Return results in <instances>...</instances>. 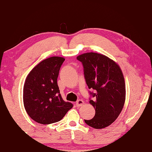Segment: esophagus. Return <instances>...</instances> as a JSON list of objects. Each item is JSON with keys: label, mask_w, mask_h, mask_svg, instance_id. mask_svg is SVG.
I'll return each mask as SVG.
<instances>
[{"label": "esophagus", "mask_w": 152, "mask_h": 152, "mask_svg": "<svg viewBox=\"0 0 152 152\" xmlns=\"http://www.w3.org/2000/svg\"><path fill=\"white\" fill-rule=\"evenodd\" d=\"M84 103V102L82 101V100H78V101H76V104L77 107H80L82 105H83Z\"/></svg>", "instance_id": "esophagus-1"}]
</instances>
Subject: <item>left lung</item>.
Segmentation results:
<instances>
[{
  "instance_id": "left-lung-1",
  "label": "left lung",
  "mask_w": 152,
  "mask_h": 152,
  "mask_svg": "<svg viewBox=\"0 0 152 152\" xmlns=\"http://www.w3.org/2000/svg\"><path fill=\"white\" fill-rule=\"evenodd\" d=\"M84 68V78L94 100L95 115L92 119L84 120L94 129L108 127L116 120L121 112L125 101V83L119 65L104 55L89 52L78 56Z\"/></svg>"
}]
</instances>
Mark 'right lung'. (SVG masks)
<instances>
[{
	"instance_id": "1",
	"label": "right lung",
	"mask_w": 152,
	"mask_h": 152,
	"mask_svg": "<svg viewBox=\"0 0 152 152\" xmlns=\"http://www.w3.org/2000/svg\"><path fill=\"white\" fill-rule=\"evenodd\" d=\"M65 59L51 57L33 68L25 80L23 103L27 114L37 123L48 125L60 121L73 107L61 98L57 83Z\"/></svg>"
}]
</instances>
